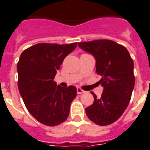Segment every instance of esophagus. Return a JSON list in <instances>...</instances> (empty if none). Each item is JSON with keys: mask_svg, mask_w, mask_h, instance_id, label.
Listing matches in <instances>:
<instances>
[{"mask_svg": "<svg viewBox=\"0 0 150 150\" xmlns=\"http://www.w3.org/2000/svg\"><path fill=\"white\" fill-rule=\"evenodd\" d=\"M77 94H84V93H85V90H81V88H77Z\"/></svg>", "mask_w": 150, "mask_h": 150, "instance_id": "1", "label": "esophagus"}]
</instances>
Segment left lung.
<instances>
[{
    "label": "left lung",
    "mask_w": 150,
    "mask_h": 150,
    "mask_svg": "<svg viewBox=\"0 0 150 150\" xmlns=\"http://www.w3.org/2000/svg\"><path fill=\"white\" fill-rule=\"evenodd\" d=\"M78 46L94 56L103 86L100 98L91 92L94 103L86 113L98 125H109L120 117L130 102L135 85L133 60L125 47L109 39L78 43Z\"/></svg>",
    "instance_id": "1"
}]
</instances>
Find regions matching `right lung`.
<instances>
[{
    "instance_id": "1",
    "label": "right lung",
    "mask_w": 150,
    "mask_h": 150,
    "mask_svg": "<svg viewBox=\"0 0 150 150\" xmlns=\"http://www.w3.org/2000/svg\"><path fill=\"white\" fill-rule=\"evenodd\" d=\"M77 45L38 43L20 56L17 65L19 92L30 115L44 125H59L69 116L77 88L57 86L53 79L64 58Z\"/></svg>"
}]
</instances>
